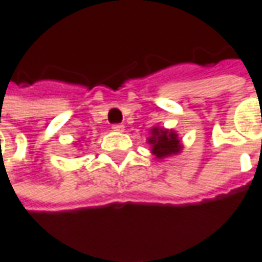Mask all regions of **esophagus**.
Segmentation results:
<instances>
[{
    "instance_id": "esophagus-1",
    "label": "esophagus",
    "mask_w": 262,
    "mask_h": 262,
    "mask_svg": "<svg viewBox=\"0 0 262 262\" xmlns=\"http://www.w3.org/2000/svg\"><path fill=\"white\" fill-rule=\"evenodd\" d=\"M112 129L115 132H123V130H125V126L120 125V123H118V125H113Z\"/></svg>"
}]
</instances>
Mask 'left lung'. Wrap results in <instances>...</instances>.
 Returning <instances> with one entry per match:
<instances>
[{"label":"left lung","mask_w":262,"mask_h":262,"mask_svg":"<svg viewBox=\"0 0 262 262\" xmlns=\"http://www.w3.org/2000/svg\"><path fill=\"white\" fill-rule=\"evenodd\" d=\"M151 136L147 139V142L151 146V153L156 156V159H166L180 153L183 149L179 135L174 130H167L162 127H153L150 129Z\"/></svg>","instance_id":"1"}]
</instances>
